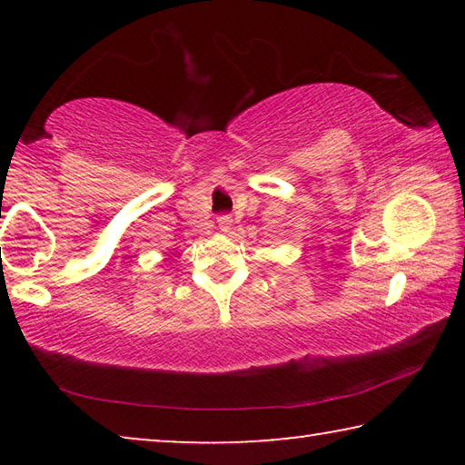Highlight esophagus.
<instances>
[{
	"instance_id": "1",
	"label": "esophagus",
	"mask_w": 465,
	"mask_h": 465,
	"mask_svg": "<svg viewBox=\"0 0 465 465\" xmlns=\"http://www.w3.org/2000/svg\"><path fill=\"white\" fill-rule=\"evenodd\" d=\"M232 223H233V219L230 215L217 217V225H219V230H222V232H230L232 230Z\"/></svg>"
}]
</instances>
